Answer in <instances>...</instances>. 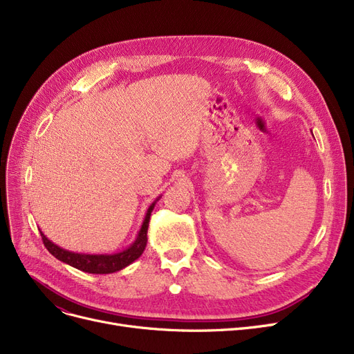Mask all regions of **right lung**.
I'll return each instance as SVG.
<instances>
[{"label": "right lung", "mask_w": 354, "mask_h": 354, "mask_svg": "<svg viewBox=\"0 0 354 354\" xmlns=\"http://www.w3.org/2000/svg\"><path fill=\"white\" fill-rule=\"evenodd\" d=\"M160 198H162V195L158 196L151 203V205H149L135 241L124 250L111 252V254L74 252V251L64 250V248L59 247L57 244H54L53 241H50L40 230L43 243L51 255H54L55 258L60 259V261H63L74 268H77L80 271L90 272V274H111V272L120 271V270L126 268L127 266L132 264L133 261H136V259L143 254L146 243H147V228H149V221H151V214L156 205V202Z\"/></svg>", "instance_id": "obj_1"}]
</instances>
